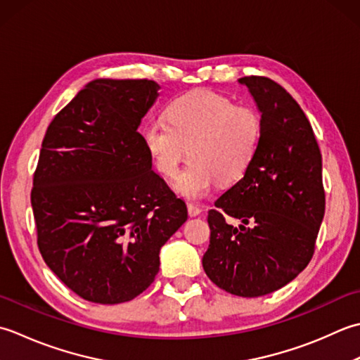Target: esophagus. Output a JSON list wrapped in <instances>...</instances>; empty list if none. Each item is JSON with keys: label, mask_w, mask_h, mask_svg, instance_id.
Masks as SVG:
<instances>
[{"label": "esophagus", "mask_w": 360, "mask_h": 360, "mask_svg": "<svg viewBox=\"0 0 360 360\" xmlns=\"http://www.w3.org/2000/svg\"><path fill=\"white\" fill-rule=\"evenodd\" d=\"M200 212H202V208H200V207H197V205H194V203H188V214H189L191 217L199 216Z\"/></svg>", "instance_id": "esophagus-1"}]
</instances>
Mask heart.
<instances>
[{"label": "heart", "mask_w": 360, "mask_h": 360, "mask_svg": "<svg viewBox=\"0 0 360 360\" xmlns=\"http://www.w3.org/2000/svg\"><path fill=\"white\" fill-rule=\"evenodd\" d=\"M167 124L148 121L141 139L153 163L175 177L186 155L193 158L175 181V191L191 200L207 195L214 183H233L252 166L262 134L258 110L212 91H194L172 101Z\"/></svg>", "instance_id": "heart-1"}]
</instances>
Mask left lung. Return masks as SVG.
Returning a JSON list of instances; mask_svg holds the SVG:
<instances>
[{
	"label": "left lung",
	"mask_w": 360,
	"mask_h": 360,
	"mask_svg": "<svg viewBox=\"0 0 360 360\" xmlns=\"http://www.w3.org/2000/svg\"><path fill=\"white\" fill-rule=\"evenodd\" d=\"M261 113L255 160L208 212L203 270L217 288L262 297L284 288L309 264L325 216L321 153L309 121L274 80L240 77ZM238 218L233 227L224 216Z\"/></svg>",
	"instance_id": "8db88e82"
}]
</instances>
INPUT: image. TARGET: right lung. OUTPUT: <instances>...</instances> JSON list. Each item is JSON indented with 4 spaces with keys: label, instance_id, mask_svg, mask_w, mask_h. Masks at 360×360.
<instances>
[{
    "label": "right lung",
    "instance_id": "add662e5",
    "mask_svg": "<svg viewBox=\"0 0 360 360\" xmlns=\"http://www.w3.org/2000/svg\"><path fill=\"white\" fill-rule=\"evenodd\" d=\"M158 90L148 79H94L43 139L31 194L37 242L58 280L91 303L148 289L161 247L188 219L138 134Z\"/></svg>",
    "mask_w": 360,
    "mask_h": 360
}]
</instances>
